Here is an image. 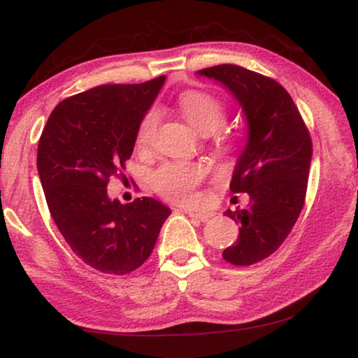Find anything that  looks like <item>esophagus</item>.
Wrapping results in <instances>:
<instances>
[{
    "label": "esophagus",
    "instance_id": "34e87169",
    "mask_svg": "<svg viewBox=\"0 0 358 358\" xmlns=\"http://www.w3.org/2000/svg\"><path fill=\"white\" fill-rule=\"evenodd\" d=\"M188 217L196 220V221H207L208 218H212V213H197V212H188Z\"/></svg>",
    "mask_w": 358,
    "mask_h": 358
}]
</instances>
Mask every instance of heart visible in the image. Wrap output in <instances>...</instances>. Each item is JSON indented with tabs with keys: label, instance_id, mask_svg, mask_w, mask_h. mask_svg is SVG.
I'll return each instance as SVG.
<instances>
[{
	"label": "heart",
	"instance_id": "b5f03b06",
	"mask_svg": "<svg viewBox=\"0 0 358 358\" xmlns=\"http://www.w3.org/2000/svg\"><path fill=\"white\" fill-rule=\"evenodd\" d=\"M180 110L188 122L202 135L215 132V146L221 155H232L237 150V141L231 135L218 132L226 121V105L215 95L203 90H186L178 99ZM159 113L151 108L141 116L135 143L146 148L155 137ZM206 175L201 164L166 162L151 173V185L159 196L178 206H192L197 201L196 188Z\"/></svg>",
	"mask_w": 358,
	"mask_h": 358
}]
</instances>
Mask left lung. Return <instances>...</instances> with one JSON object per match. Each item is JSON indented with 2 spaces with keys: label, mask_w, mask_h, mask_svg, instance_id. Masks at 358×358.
<instances>
[{
  "label": "left lung",
  "mask_w": 358,
  "mask_h": 358,
  "mask_svg": "<svg viewBox=\"0 0 358 358\" xmlns=\"http://www.w3.org/2000/svg\"><path fill=\"white\" fill-rule=\"evenodd\" d=\"M197 73L228 87L245 113L248 141L229 188L247 192L250 203L224 212L241 228L223 258L234 266H250L282 245L301 213L312 140L290 94L272 78L231 64Z\"/></svg>",
  "instance_id": "8db88e82"
}]
</instances>
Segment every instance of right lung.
Returning a JSON list of instances; mask_svg holds the SVG:
<instances>
[{"mask_svg":"<svg viewBox=\"0 0 358 358\" xmlns=\"http://www.w3.org/2000/svg\"><path fill=\"white\" fill-rule=\"evenodd\" d=\"M164 81L105 84L62 100L39 138L38 173L57 228L78 258L105 274L140 268L172 213L152 197L121 203L106 192Z\"/></svg>","mask_w":358,"mask_h":358,"instance_id":"1","label":"right lung"}]
</instances>
